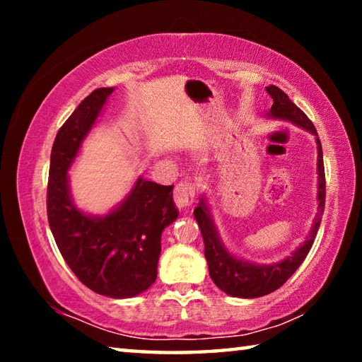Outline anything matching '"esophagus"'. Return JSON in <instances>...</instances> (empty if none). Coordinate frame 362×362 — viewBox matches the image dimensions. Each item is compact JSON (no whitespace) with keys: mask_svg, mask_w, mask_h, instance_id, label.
<instances>
[{"mask_svg":"<svg viewBox=\"0 0 362 362\" xmlns=\"http://www.w3.org/2000/svg\"><path fill=\"white\" fill-rule=\"evenodd\" d=\"M196 192H198V187H196V183H193V182L183 180L180 183H177L174 188V201H175L177 207L185 209V207L192 206L194 201Z\"/></svg>","mask_w":362,"mask_h":362,"instance_id":"esophagus-1","label":"esophagus"}]
</instances>
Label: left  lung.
I'll return each mask as SVG.
<instances>
[{"label":"left lung","instance_id":"1","mask_svg":"<svg viewBox=\"0 0 362 362\" xmlns=\"http://www.w3.org/2000/svg\"><path fill=\"white\" fill-rule=\"evenodd\" d=\"M267 93L273 99V107L269 110V116L279 119H289L293 124L310 131L316 137L317 201H320V206H317L315 225L311 228L310 236L306 238L305 243L296 252H292V255L287 257L283 262L273 263V265H252V263L238 260L231 254L226 252L222 241L218 240L216 226H214V222L209 217V211H207L204 199L199 201V204L193 214L204 240V255L207 265H209L211 278L218 289H222L225 293L243 298H255L272 293L273 291L279 289L296 273V269L302 265L305 257L308 255L311 246H313L316 233L321 225L324 204H326V174H324L321 140L317 137L316 127L313 126V122H311L308 116L289 99V95L283 93L276 86H269V88H267Z\"/></svg>","mask_w":362,"mask_h":362}]
</instances>
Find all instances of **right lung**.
Segmentation results:
<instances>
[{"mask_svg":"<svg viewBox=\"0 0 362 362\" xmlns=\"http://www.w3.org/2000/svg\"><path fill=\"white\" fill-rule=\"evenodd\" d=\"M113 88H99L60 127L51 151L47 220L57 247L75 276L100 296H139L156 281L161 233L179 216L174 185L139 179L118 209L89 217L70 199L66 170Z\"/></svg>","mask_w":362,"mask_h":362,"instance_id":"obj_1","label":"right lung"}]
</instances>
